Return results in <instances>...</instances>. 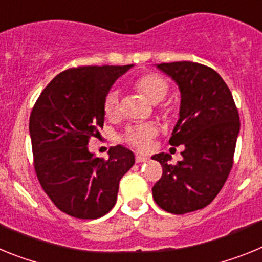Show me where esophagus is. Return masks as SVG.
<instances>
[{
	"mask_svg": "<svg viewBox=\"0 0 262 262\" xmlns=\"http://www.w3.org/2000/svg\"><path fill=\"white\" fill-rule=\"evenodd\" d=\"M148 157L145 156H142V155H136L135 156V161L136 163H145V161H148Z\"/></svg>",
	"mask_w": 262,
	"mask_h": 262,
	"instance_id": "1",
	"label": "esophagus"
}]
</instances>
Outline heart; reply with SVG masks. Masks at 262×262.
Returning a JSON list of instances; mask_svg holds the SVG:
<instances>
[{
	"label": "heart",
	"mask_w": 262,
	"mask_h": 262,
	"mask_svg": "<svg viewBox=\"0 0 262 262\" xmlns=\"http://www.w3.org/2000/svg\"><path fill=\"white\" fill-rule=\"evenodd\" d=\"M135 88L140 93L144 94L148 101H151L152 103L161 102L169 92L168 81L155 73L144 75L138 78L135 82ZM103 108H105V114L107 117H114L119 113V94L117 90L108 92L107 96L105 97ZM156 134L157 128L154 124H139V126L128 127L124 133L123 139L128 144L138 148L140 151H147L151 148L152 139L156 136Z\"/></svg>",
	"instance_id": "heart-1"
}]
</instances>
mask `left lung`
<instances>
[{"label": "left lung", "instance_id": "left-lung-1", "mask_svg": "<svg viewBox=\"0 0 262 262\" xmlns=\"http://www.w3.org/2000/svg\"><path fill=\"white\" fill-rule=\"evenodd\" d=\"M156 67L181 92L180 119L169 144L185 149L177 165L168 163L169 154L152 156L163 166L152 195L161 209L181 215L206 207L222 190L233 164L239 113L231 90L210 67L191 61Z\"/></svg>", "mask_w": 262, "mask_h": 262}]
</instances>
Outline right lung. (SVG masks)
<instances>
[{
	"mask_svg": "<svg viewBox=\"0 0 262 262\" xmlns=\"http://www.w3.org/2000/svg\"><path fill=\"white\" fill-rule=\"evenodd\" d=\"M129 66L78 67L61 72L39 96L30 115L34 168L57 209L78 219H97L117 202L119 181L135 164L117 145L108 159L90 154L88 143L103 126V102Z\"/></svg>",
	"mask_w": 262,
	"mask_h": 262,
	"instance_id": "obj_1",
	"label": "right lung"
}]
</instances>
